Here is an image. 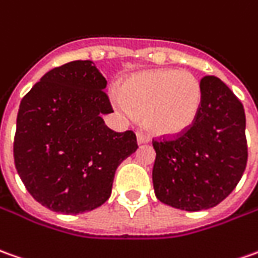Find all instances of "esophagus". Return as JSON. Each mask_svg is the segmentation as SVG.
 <instances>
[{
  "instance_id": "1",
  "label": "esophagus",
  "mask_w": 258,
  "mask_h": 258,
  "mask_svg": "<svg viewBox=\"0 0 258 258\" xmlns=\"http://www.w3.org/2000/svg\"><path fill=\"white\" fill-rule=\"evenodd\" d=\"M149 136L148 135H145L143 132H138V143L142 145V143H149Z\"/></svg>"
}]
</instances>
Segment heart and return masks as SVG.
I'll use <instances>...</instances> for the list:
<instances>
[{
  "label": "heart",
  "mask_w": 258,
  "mask_h": 258,
  "mask_svg": "<svg viewBox=\"0 0 258 258\" xmlns=\"http://www.w3.org/2000/svg\"><path fill=\"white\" fill-rule=\"evenodd\" d=\"M117 108L127 116H145L159 135H177L195 123L202 105V85L193 74L153 69L131 77L122 86Z\"/></svg>",
  "instance_id": "obj_1"
}]
</instances>
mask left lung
Returning <instances> with one entry per match:
<instances>
[{"mask_svg": "<svg viewBox=\"0 0 258 258\" xmlns=\"http://www.w3.org/2000/svg\"><path fill=\"white\" fill-rule=\"evenodd\" d=\"M195 123L173 139L153 141L156 198L180 210L217 206L237 186L247 165L246 115L217 77H205Z\"/></svg>", "mask_w": 258, "mask_h": 258, "instance_id": "left-lung-1", "label": "left lung"}]
</instances>
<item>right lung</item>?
Listing matches in <instances>:
<instances>
[{"label":"right lung","mask_w":258,"mask_h":258,"mask_svg":"<svg viewBox=\"0 0 258 258\" xmlns=\"http://www.w3.org/2000/svg\"><path fill=\"white\" fill-rule=\"evenodd\" d=\"M106 79L92 60L46 72L21 101L14 160L38 203L78 214L110 196L117 166L138 149L132 131L115 132L102 115L113 112Z\"/></svg>","instance_id":"1"}]
</instances>
